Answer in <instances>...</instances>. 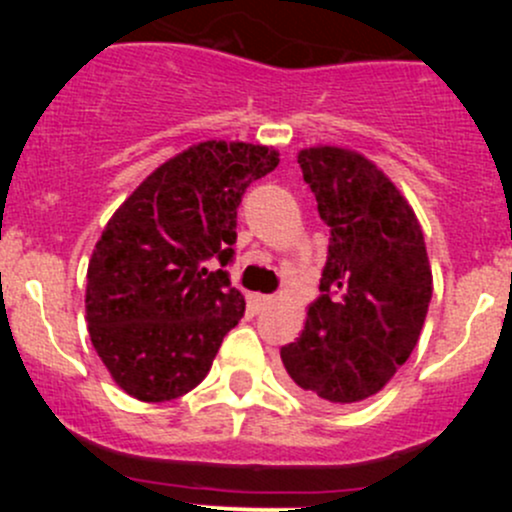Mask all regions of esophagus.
Masks as SVG:
<instances>
[{
	"label": "esophagus",
	"mask_w": 512,
	"mask_h": 512,
	"mask_svg": "<svg viewBox=\"0 0 512 512\" xmlns=\"http://www.w3.org/2000/svg\"><path fill=\"white\" fill-rule=\"evenodd\" d=\"M270 304H272L270 294H250V307L255 309V312H262V309L270 307Z\"/></svg>",
	"instance_id": "obj_1"
}]
</instances>
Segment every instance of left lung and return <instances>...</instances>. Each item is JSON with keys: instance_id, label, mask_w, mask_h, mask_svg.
<instances>
[{"instance_id": "left-lung-1", "label": "left lung", "mask_w": 512, "mask_h": 512, "mask_svg": "<svg viewBox=\"0 0 512 512\" xmlns=\"http://www.w3.org/2000/svg\"><path fill=\"white\" fill-rule=\"evenodd\" d=\"M297 163L332 237L319 297L282 364L312 404H359L414 352L433 292L426 242L404 195L364 156L324 146Z\"/></svg>"}]
</instances>
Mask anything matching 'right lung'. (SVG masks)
I'll list each match as a JSON object with an SVG mask.
<instances>
[{
    "label": "right lung",
    "mask_w": 512,
    "mask_h": 512,
    "mask_svg": "<svg viewBox=\"0 0 512 512\" xmlns=\"http://www.w3.org/2000/svg\"><path fill=\"white\" fill-rule=\"evenodd\" d=\"M277 151L205 141L153 170L113 213L89 262L94 349L126 394L170 401L205 379L245 297L235 260L237 208Z\"/></svg>",
    "instance_id": "obj_1"
}]
</instances>
